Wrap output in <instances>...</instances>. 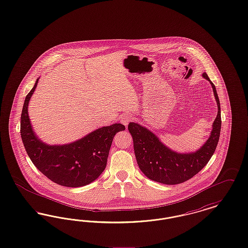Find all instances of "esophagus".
Wrapping results in <instances>:
<instances>
[{
  "instance_id": "obj_1",
  "label": "esophagus",
  "mask_w": 248,
  "mask_h": 248,
  "mask_svg": "<svg viewBox=\"0 0 248 248\" xmlns=\"http://www.w3.org/2000/svg\"><path fill=\"white\" fill-rule=\"evenodd\" d=\"M133 120V117L132 116H130L128 114H126V115H124L122 119H121V122H122V124H124L125 126H127V124H129L130 122Z\"/></svg>"
}]
</instances>
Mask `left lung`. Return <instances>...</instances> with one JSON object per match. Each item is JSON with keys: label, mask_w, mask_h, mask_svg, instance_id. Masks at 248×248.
Segmentation results:
<instances>
[{"label": "left lung", "mask_w": 248, "mask_h": 248, "mask_svg": "<svg viewBox=\"0 0 248 248\" xmlns=\"http://www.w3.org/2000/svg\"><path fill=\"white\" fill-rule=\"evenodd\" d=\"M202 77L212 85L217 104V115L213 123L210 137L195 153H176L160 141L152 131L136 123L128 124L138 165L143 174L150 179L166 185H176L187 181L200 172L215 153L221 129L220 103L215 84L208 75L203 72Z\"/></svg>", "instance_id": "8db88e82"}]
</instances>
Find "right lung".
Segmentation results:
<instances>
[{"instance_id": "right-lung-1", "label": "right lung", "mask_w": 248, "mask_h": 248, "mask_svg": "<svg viewBox=\"0 0 248 248\" xmlns=\"http://www.w3.org/2000/svg\"><path fill=\"white\" fill-rule=\"evenodd\" d=\"M38 81L27 94L21 113L20 134L25 150L33 165L53 182L71 188L85 186L104 171L113 138L125 126L122 124L103 126L65 145H48L41 141L28 115L29 102Z\"/></svg>"}]
</instances>
